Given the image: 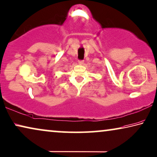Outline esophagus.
<instances>
[{
	"label": "esophagus",
	"instance_id": "obj_1",
	"mask_svg": "<svg viewBox=\"0 0 157 157\" xmlns=\"http://www.w3.org/2000/svg\"><path fill=\"white\" fill-rule=\"evenodd\" d=\"M78 63H79V64H83V60H78Z\"/></svg>",
	"mask_w": 157,
	"mask_h": 157
}]
</instances>
